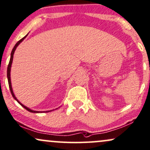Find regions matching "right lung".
<instances>
[{"instance_id":"right-lung-1","label":"right lung","mask_w":150,"mask_h":150,"mask_svg":"<svg viewBox=\"0 0 150 150\" xmlns=\"http://www.w3.org/2000/svg\"><path fill=\"white\" fill-rule=\"evenodd\" d=\"M25 38H26V36H25L24 38H21L20 40H19L18 41V42L16 43V45H14V48L12 49V52H11V57H10V62H9V64H8V71H7V76H8V84H9V87H10V92H11V93H12V96H13V98L15 99L16 100H17V101L19 103V104L21 105V106H22V107H23L25 108V109L26 110H27L28 111H29V112H38V111H34V110H30V109H29V108H28L27 107H26V106H24L23 105H22L21 103L19 101V100H17V98H16L15 97V96H14V93H13V91H12V85H11V81H10V68H11V64H12V59H13V54H14V51H15V50H16V48H17V47L19 45V44H20V42H22V40L23 39Z\"/></svg>"}]
</instances>
